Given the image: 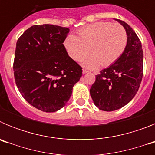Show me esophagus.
I'll list each match as a JSON object with an SVG mask.
<instances>
[{
	"mask_svg": "<svg viewBox=\"0 0 155 155\" xmlns=\"http://www.w3.org/2000/svg\"><path fill=\"white\" fill-rule=\"evenodd\" d=\"M87 71H87V70L83 69V71H82V73H83V74H86L87 72Z\"/></svg>",
	"mask_w": 155,
	"mask_h": 155,
	"instance_id": "obj_1",
	"label": "esophagus"
}]
</instances>
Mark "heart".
<instances>
[{"label":"heart","instance_id":"heart-1","mask_svg":"<svg viewBox=\"0 0 155 155\" xmlns=\"http://www.w3.org/2000/svg\"><path fill=\"white\" fill-rule=\"evenodd\" d=\"M78 36L70 34L64 42L68 56L78 62L89 55L83 65L94 69L113 65L124 54L127 45L126 29L118 23L101 21L80 28Z\"/></svg>","mask_w":155,"mask_h":155}]
</instances>
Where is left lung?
I'll return each mask as SVG.
<instances>
[{
    "label": "left lung",
    "mask_w": 155,
    "mask_h": 155,
    "mask_svg": "<svg viewBox=\"0 0 155 155\" xmlns=\"http://www.w3.org/2000/svg\"><path fill=\"white\" fill-rule=\"evenodd\" d=\"M126 29L127 45L124 54L108 68L95 76L90 94L101 110L111 112L130 102L137 92L143 78V50L141 42L125 21L116 19Z\"/></svg>",
    "instance_id": "8db88e82"
}]
</instances>
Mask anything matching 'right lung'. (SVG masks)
Masks as SVG:
<instances>
[{"label": "right lung", "mask_w": 155, "mask_h": 155, "mask_svg": "<svg viewBox=\"0 0 155 155\" xmlns=\"http://www.w3.org/2000/svg\"><path fill=\"white\" fill-rule=\"evenodd\" d=\"M69 31L58 25H35L16 43V85L23 98L42 112L53 113L64 107L82 75V68L68 56L63 44Z\"/></svg>", "instance_id": "right-lung-1"}]
</instances>
